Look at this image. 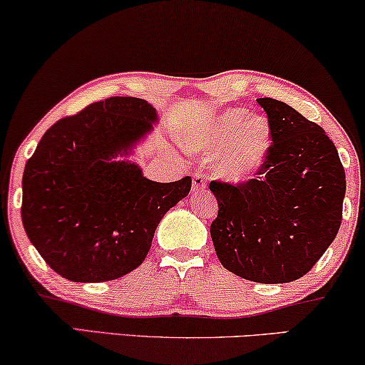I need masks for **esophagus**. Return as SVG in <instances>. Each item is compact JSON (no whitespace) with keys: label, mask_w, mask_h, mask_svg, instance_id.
I'll list each match as a JSON object with an SVG mask.
<instances>
[{"label":"esophagus","mask_w":365,"mask_h":365,"mask_svg":"<svg viewBox=\"0 0 365 365\" xmlns=\"http://www.w3.org/2000/svg\"><path fill=\"white\" fill-rule=\"evenodd\" d=\"M206 186H207V178L204 176V174H199V173H196L192 176V191L194 192H201V191H204V189H206Z\"/></svg>","instance_id":"obj_1"}]
</instances>
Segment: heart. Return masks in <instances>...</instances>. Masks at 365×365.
I'll return each instance as SVG.
<instances>
[{
  "mask_svg": "<svg viewBox=\"0 0 365 365\" xmlns=\"http://www.w3.org/2000/svg\"><path fill=\"white\" fill-rule=\"evenodd\" d=\"M189 151L216 156L214 171L231 182L252 178L266 163L272 146V128L266 116L244 108H229L181 134Z\"/></svg>",
  "mask_w": 365,
  "mask_h": 365,
  "instance_id": "heart-1",
  "label": "heart"
}]
</instances>
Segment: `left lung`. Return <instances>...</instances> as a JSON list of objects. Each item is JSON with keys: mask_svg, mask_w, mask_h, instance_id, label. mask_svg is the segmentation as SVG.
<instances>
[{"mask_svg": "<svg viewBox=\"0 0 365 365\" xmlns=\"http://www.w3.org/2000/svg\"><path fill=\"white\" fill-rule=\"evenodd\" d=\"M272 146L251 181L209 184L219 212L211 237L227 271L261 284L291 282L311 271L342 221L346 173L326 131L289 104L259 98Z\"/></svg>", "mask_w": 365, "mask_h": 365, "instance_id": "8db88e82", "label": "left lung"}]
</instances>
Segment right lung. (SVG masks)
Segmentation results:
<instances>
[{"mask_svg": "<svg viewBox=\"0 0 365 365\" xmlns=\"http://www.w3.org/2000/svg\"><path fill=\"white\" fill-rule=\"evenodd\" d=\"M159 121L151 104L114 96L59 119L23 174L21 219L49 267L73 282H106L141 266L154 231L191 191L156 182L128 159Z\"/></svg>", "mask_w": 365, "mask_h": 365, "instance_id": "right-lung-1", "label": "right lung"}]
</instances>
